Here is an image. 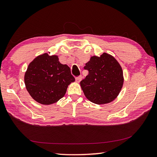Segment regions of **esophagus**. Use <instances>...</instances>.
<instances>
[{
	"label": "esophagus",
	"mask_w": 157,
	"mask_h": 157,
	"mask_svg": "<svg viewBox=\"0 0 157 157\" xmlns=\"http://www.w3.org/2000/svg\"><path fill=\"white\" fill-rule=\"evenodd\" d=\"M75 80H76V82H80V80H82V77H81V76H80V77L76 78Z\"/></svg>",
	"instance_id": "34e87169"
}]
</instances>
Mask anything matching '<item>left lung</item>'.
I'll list each match as a JSON object with an SVG mask.
<instances>
[{"label":"left lung","mask_w":157,"mask_h":157,"mask_svg":"<svg viewBox=\"0 0 157 157\" xmlns=\"http://www.w3.org/2000/svg\"><path fill=\"white\" fill-rule=\"evenodd\" d=\"M84 69L88 71V75L80 84L88 100L104 104L117 98L124 84V76L115 58L106 53L100 57L92 56Z\"/></svg>","instance_id":"1"}]
</instances>
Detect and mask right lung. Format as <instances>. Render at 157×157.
<instances>
[{"label": "right lung", "instance_id": "add662e5", "mask_svg": "<svg viewBox=\"0 0 157 157\" xmlns=\"http://www.w3.org/2000/svg\"><path fill=\"white\" fill-rule=\"evenodd\" d=\"M75 80L67 65L59 61L57 56L44 53L29 63L24 75L28 92L38 103L50 105L65 96L67 89Z\"/></svg>", "mask_w": 157, "mask_h": 157}]
</instances>
